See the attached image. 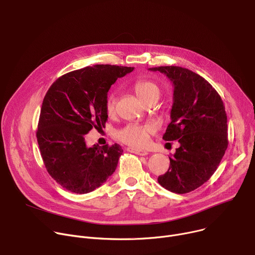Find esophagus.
<instances>
[{
	"mask_svg": "<svg viewBox=\"0 0 255 255\" xmlns=\"http://www.w3.org/2000/svg\"><path fill=\"white\" fill-rule=\"evenodd\" d=\"M126 149H127V151H130V152L138 154V155H146V154H148V151L143 150V149H135V148H132V147H127Z\"/></svg>",
	"mask_w": 255,
	"mask_h": 255,
	"instance_id": "esophagus-1",
	"label": "esophagus"
}]
</instances>
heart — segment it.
<instances>
[{
  "mask_svg": "<svg viewBox=\"0 0 255 255\" xmlns=\"http://www.w3.org/2000/svg\"><path fill=\"white\" fill-rule=\"evenodd\" d=\"M136 94L146 104L151 101H157L161 95L160 87L150 80H139L134 84ZM117 105V97L114 91L108 94L105 102V110L109 116L114 115ZM153 133V127L149 124L140 125L136 123H129L123 128L116 132V137L121 142L135 147H145L149 142V137Z\"/></svg>",
  "mask_w": 255,
  "mask_h": 255,
  "instance_id": "obj_1",
  "label": "heart"
}]
</instances>
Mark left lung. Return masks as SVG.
I'll list each match as a JSON object with an SVG mask.
<instances>
[{"mask_svg":"<svg viewBox=\"0 0 255 255\" xmlns=\"http://www.w3.org/2000/svg\"><path fill=\"white\" fill-rule=\"evenodd\" d=\"M149 70L164 73L174 84L171 123L163 139L180 143L169 156L168 172L157 182L171 192L188 193L213 176L228 147L225 106L211 83L186 68L160 66Z\"/></svg>","mask_w":255,"mask_h":255,"instance_id":"1","label":"left lung"}]
</instances>
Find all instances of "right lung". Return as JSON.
Returning a JSON list of instances; mask_svg holds the SVG:
<instances>
[{
    "instance_id": "obj_1",
    "label": "right lung",
    "mask_w": 255,
    "mask_h": 255,
    "mask_svg": "<svg viewBox=\"0 0 255 255\" xmlns=\"http://www.w3.org/2000/svg\"><path fill=\"white\" fill-rule=\"evenodd\" d=\"M133 67L95 65L59 77L44 96L36 131L43 164L66 190L94 191L115 172L122 147L86 145V134L105 127L108 91Z\"/></svg>"
}]
</instances>
